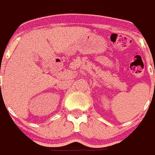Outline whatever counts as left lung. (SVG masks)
Returning a JSON list of instances; mask_svg holds the SVG:
<instances>
[{"instance_id":"left-lung-1","label":"left lung","mask_w":155,"mask_h":155,"mask_svg":"<svg viewBox=\"0 0 155 155\" xmlns=\"http://www.w3.org/2000/svg\"><path fill=\"white\" fill-rule=\"evenodd\" d=\"M154 72H155V71H154Z\"/></svg>"}]
</instances>
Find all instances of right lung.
<instances>
[{
  "instance_id": "obj_1",
  "label": "right lung",
  "mask_w": 155,
  "mask_h": 155,
  "mask_svg": "<svg viewBox=\"0 0 155 155\" xmlns=\"http://www.w3.org/2000/svg\"><path fill=\"white\" fill-rule=\"evenodd\" d=\"M1 92H2V91H1Z\"/></svg>"
}]
</instances>
